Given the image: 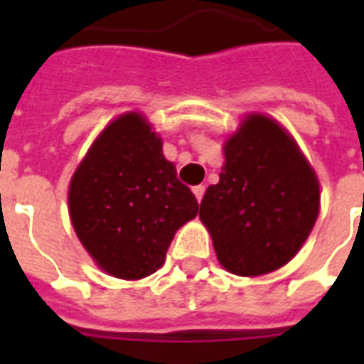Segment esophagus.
<instances>
[{"label":"esophagus","mask_w":364,"mask_h":364,"mask_svg":"<svg viewBox=\"0 0 364 364\" xmlns=\"http://www.w3.org/2000/svg\"><path fill=\"white\" fill-rule=\"evenodd\" d=\"M193 193H194V196H196V200H198V202H202V198H204V193H205V187L204 185H198V187L193 188Z\"/></svg>","instance_id":"1"}]
</instances>
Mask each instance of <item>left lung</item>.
<instances>
[{
    "instance_id": "obj_1",
    "label": "left lung",
    "mask_w": 364,
    "mask_h": 364,
    "mask_svg": "<svg viewBox=\"0 0 364 364\" xmlns=\"http://www.w3.org/2000/svg\"><path fill=\"white\" fill-rule=\"evenodd\" d=\"M319 181L293 136L260 113L245 117L225 143L219 183L200 204L217 260L236 276L287 264L319 215Z\"/></svg>"
}]
</instances>
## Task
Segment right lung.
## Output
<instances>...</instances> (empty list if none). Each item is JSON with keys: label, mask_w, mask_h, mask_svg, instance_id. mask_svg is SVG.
<instances>
[{"label": "right lung", "mask_w": 364, "mask_h": 364, "mask_svg": "<svg viewBox=\"0 0 364 364\" xmlns=\"http://www.w3.org/2000/svg\"><path fill=\"white\" fill-rule=\"evenodd\" d=\"M68 202L82 247L121 279L159 270L177 230L198 213L196 196L162 154V139L136 111L96 137L71 177Z\"/></svg>", "instance_id": "obj_1"}]
</instances>
